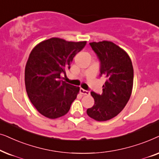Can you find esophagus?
Segmentation results:
<instances>
[{
  "instance_id": "1",
  "label": "esophagus",
  "mask_w": 159,
  "mask_h": 159,
  "mask_svg": "<svg viewBox=\"0 0 159 159\" xmlns=\"http://www.w3.org/2000/svg\"><path fill=\"white\" fill-rule=\"evenodd\" d=\"M80 92H81L82 94H84V95H90L89 91L85 90L84 89H80Z\"/></svg>"
}]
</instances>
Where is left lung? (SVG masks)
Instances as JSON below:
<instances>
[{
  "instance_id": "obj_1",
  "label": "left lung",
  "mask_w": 159,
  "mask_h": 159,
  "mask_svg": "<svg viewBox=\"0 0 159 159\" xmlns=\"http://www.w3.org/2000/svg\"><path fill=\"white\" fill-rule=\"evenodd\" d=\"M100 62L99 76H105L102 93L91 94L94 105L86 111L88 116L98 121L115 117L124 108L132 94L134 70L129 56L113 42L90 43Z\"/></svg>"
}]
</instances>
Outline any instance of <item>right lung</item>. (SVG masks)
I'll return each mask as SVG.
<instances>
[{
    "instance_id": "add662e5",
    "label": "right lung",
    "mask_w": 159,
    "mask_h": 159,
    "mask_svg": "<svg viewBox=\"0 0 159 159\" xmlns=\"http://www.w3.org/2000/svg\"><path fill=\"white\" fill-rule=\"evenodd\" d=\"M86 41L71 42L52 38L38 44L30 54L25 82L30 100L37 111L48 118L65 116L80 88L62 80L73 59Z\"/></svg>"
}]
</instances>
